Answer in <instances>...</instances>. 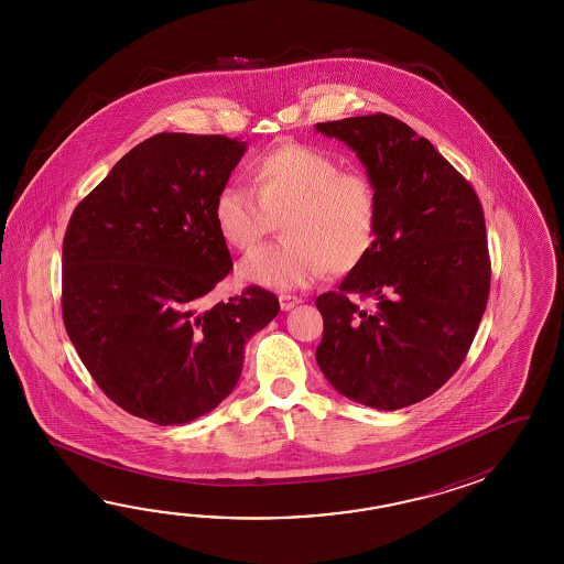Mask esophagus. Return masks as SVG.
Wrapping results in <instances>:
<instances>
[{
    "mask_svg": "<svg viewBox=\"0 0 564 564\" xmlns=\"http://www.w3.org/2000/svg\"><path fill=\"white\" fill-rule=\"evenodd\" d=\"M278 300H280V308L284 312L292 311L294 306H299L300 302H302V299L292 296V294H280Z\"/></svg>",
    "mask_w": 564,
    "mask_h": 564,
    "instance_id": "obj_1",
    "label": "esophagus"
}]
</instances>
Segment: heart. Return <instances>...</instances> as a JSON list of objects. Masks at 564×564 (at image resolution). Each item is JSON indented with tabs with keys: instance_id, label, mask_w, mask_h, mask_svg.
Instances as JSON below:
<instances>
[{
	"instance_id": "obj_1",
	"label": "heart",
	"mask_w": 564,
	"mask_h": 564,
	"mask_svg": "<svg viewBox=\"0 0 564 564\" xmlns=\"http://www.w3.org/2000/svg\"><path fill=\"white\" fill-rule=\"evenodd\" d=\"M253 195L228 183L216 193L214 219L224 241L250 252L280 224L284 240L240 264L243 282L268 290H296L324 272L345 274L371 252L379 197L360 171L306 144L284 143L252 161Z\"/></svg>"
}]
</instances>
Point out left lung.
Returning <instances> with one entry per match:
<instances>
[{"label": "left lung", "mask_w": 564, "mask_h": 564, "mask_svg": "<svg viewBox=\"0 0 564 564\" xmlns=\"http://www.w3.org/2000/svg\"><path fill=\"white\" fill-rule=\"evenodd\" d=\"M352 149L379 197L371 252L338 290L316 299V362L340 395L395 411L435 393L459 369L490 292L478 195L405 122L383 112L318 122ZM369 297L373 308L351 300Z\"/></svg>", "instance_id": "obj_1"}]
</instances>
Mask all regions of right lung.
I'll return each instance as SVG.
<instances>
[{"mask_svg": "<svg viewBox=\"0 0 564 564\" xmlns=\"http://www.w3.org/2000/svg\"><path fill=\"white\" fill-rule=\"evenodd\" d=\"M246 149L155 134L86 195L64 236L66 333L108 399L156 425L216 409L240 381L246 343L280 311L260 286L197 311L231 270L214 199Z\"/></svg>", "mask_w": 564, "mask_h": 564, "instance_id": "1", "label": "right lung"}]
</instances>
